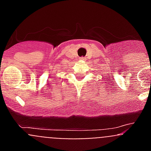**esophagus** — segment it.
<instances>
[{"mask_svg": "<svg viewBox=\"0 0 151 151\" xmlns=\"http://www.w3.org/2000/svg\"><path fill=\"white\" fill-rule=\"evenodd\" d=\"M79 60H82V61H84V60H86V58H85V57H80L79 58Z\"/></svg>", "mask_w": 151, "mask_h": 151, "instance_id": "34e87169", "label": "esophagus"}]
</instances>
